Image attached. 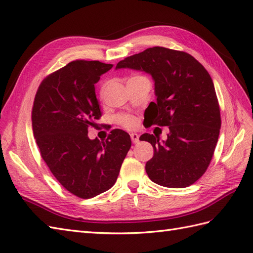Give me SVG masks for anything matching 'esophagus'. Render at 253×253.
Listing matches in <instances>:
<instances>
[{
    "label": "esophagus",
    "mask_w": 253,
    "mask_h": 253,
    "mask_svg": "<svg viewBox=\"0 0 253 253\" xmlns=\"http://www.w3.org/2000/svg\"><path fill=\"white\" fill-rule=\"evenodd\" d=\"M130 138L133 143H138L139 141V134L138 133H130Z\"/></svg>",
    "instance_id": "obj_1"
}]
</instances>
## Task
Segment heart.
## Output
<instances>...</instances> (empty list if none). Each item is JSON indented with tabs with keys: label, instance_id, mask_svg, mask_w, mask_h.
Instances as JSON below:
<instances>
[{
	"label": "heart",
	"instance_id": "b5f03b06",
	"mask_svg": "<svg viewBox=\"0 0 253 253\" xmlns=\"http://www.w3.org/2000/svg\"><path fill=\"white\" fill-rule=\"evenodd\" d=\"M116 121L120 125L124 126L126 128H132L136 126V119L130 115H119L116 117Z\"/></svg>",
	"mask_w": 253,
	"mask_h": 253
}]
</instances>
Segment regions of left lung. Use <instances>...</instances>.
<instances>
[{
    "instance_id": "8db88e82",
    "label": "left lung",
    "mask_w": 253,
    "mask_h": 253,
    "mask_svg": "<svg viewBox=\"0 0 253 253\" xmlns=\"http://www.w3.org/2000/svg\"><path fill=\"white\" fill-rule=\"evenodd\" d=\"M149 73L156 102L149 105L151 125L168 126L166 141L143 133L154 155L146 163L149 178L166 187H186L206 172L218 142L221 116L213 82L190 54L152 47L117 63L116 69Z\"/></svg>"
}]
</instances>
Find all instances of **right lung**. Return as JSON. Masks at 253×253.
<instances>
[{
    "label": "right lung",
    "instance_id": "1",
    "mask_svg": "<svg viewBox=\"0 0 253 253\" xmlns=\"http://www.w3.org/2000/svg\"><path fill=\"white\" fill-rule=\"evenodd\" d=\"M112 67L72 61L44 79L34 98L32 128L41 156L64 189L80 198L111 189L131 146L122 129L105 141L88 138V128L101 117L95 84Z\"/></svg>",
    "mask_w": 253,
    "mask_h": 253
}]
</instances>
